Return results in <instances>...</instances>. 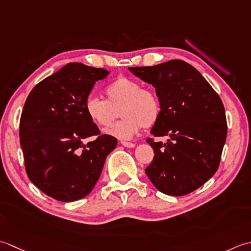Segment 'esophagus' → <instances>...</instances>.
Segmentation results:
<instances>
[{
	"label": "esophagus",
	"instance_id": "obj_1",
	"mask_svg": "<svg viewBox=\"0 0 251 251\" xmlns=\"http://www.w3.org/2000/svg\"><path fill=\"white\" fill-rule=\"evenodd\" d=\"M121 144L124 145L125 147H129V148H132V147L135 146L134 143H132V142H121Z\"/></svg>",
	"mask_w": 251,
	"mask_h": 251
}]
</instances>
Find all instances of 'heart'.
I'll list each match as a JSON object with an SVG mask.
<instances>
[{"instance_id":"obj_1","label":"heart","mask_w":251,"mask_h":251,"mask_svg":"<svg viewBox=\"0 0 251 251\" xmlns=\"http://www.w3.org/2000/svg\"><path fill=\"white\" fill-rule=\"evenodd\" d=\"M107 100L90 96L84 103L86 116L101 127L109 126L119 116L122 120L106 130L108 135L129 140L142 127H151L161 112L160 100L152 88L142 86L134 79L119 76L106 86Z\"/></svg>"}]
</instances>
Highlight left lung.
I'll return each mask as SVG.
<instances>
[{
    "instance_id": "obj_1",
    "label": "left lung",
    "mask_w": 251,
    "mask_h": 251,
    "mask_svg": "<svg viewBox=\"0 0 251 251\" xmlns=\"http://www.w3.org/2000/svg\"><path fill=\"white\" fill-rule=\"evenodd\" d=\"M152 84L161 112L151 133L169 136L166 144L146 140L154 159L145 169L158 191L183 196L203 185L217 172L227 134L221 99L201 73L181 59L150 67H130Z\"/></svg>"
}]
</instances>
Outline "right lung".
I'll list each match as a JSON object with an SVG mask.
<instances>
[{
    "mask_svg": "<svg viewBox=\"0 0 251 251\" xmlns=\"http://www.w3.org/2000/svg\"><path fill=\"white\" fill-rule=\"evenodd\" d=\"M103 68L69 63L41 81L28 95L20 117L19 136L27 176L44 194L75 201L93 190L117 139L100 131L84 110ZM96 140L88 145L83 140Z\"/></svg>",
    "mask_w": 251,
    "mask_h": 251,
    "instance_id": "right-lung-1",
    "label": "right lung"
}]
</instances>
